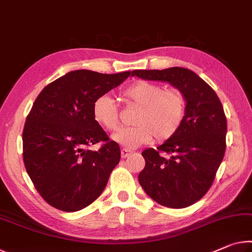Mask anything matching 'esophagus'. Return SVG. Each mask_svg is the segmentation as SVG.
Here are the masks:
<instances>
[{
	"label": "esophagus",
	"mask_w": 252,
	"mask_h": 252,
	"mask_svg": "<svg viewBox=\"0 0 252 252\" xmlns=\"http://www.w3.org/2000/svg\"><path fill=\"white\" fill-rule=\"evenodd\" d=\"M131 155V151H127L126 150V149H122L121 150V158L122 159H126V158H127Z\"/></svg>",
	"instance_id": "obj_1"
}]
</instances>
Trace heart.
Listing matches in <instances>:
<instances>
[{
	"mask_svg": "<svg viewBox=\"0 0 252 252\" xmlns=\"http://www.w3.org/2000/svg\"><path fill=\"white\" fill-rule=\"evenodd\" d=\"M126 103L139 106L133 125L125 127L112 139L126 149H135L151 142L153 136L158 142L173 138L186 118L187 102L183 93L178 89H165L160 84L140 80L132 83L121 92ZM92 116L97 125L108 131L119 127V110L112 99L101 95L92 106Z\"/></svg>",
	"mask_w": 252,
	"mask_h": 252,
	"instance_id": "obj_1",
	"label": "heart"
}]
</instances>
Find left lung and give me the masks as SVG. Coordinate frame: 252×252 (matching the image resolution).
<instances>
[{"mask_svg": "<svg viewBox=\"0 0 252 252\" xmlns=\"http://www.w3.org/2000/svg\"><path fill=\"white\" fill-rule=\"evenodd\" d=\"M143 80L168 82L186 97V118L181 129L158 150L142 152L146 167L139 182L161 206L181 209L201 199L210 189L225 151L227 119L217 93L193 71L185 67L134 70ZM165 152L170 158L162 157Z\"/></svg>", "mask_w": 252, "mask_h": 252, "instance_id": "1", "label": "left lung"}]
</instances>
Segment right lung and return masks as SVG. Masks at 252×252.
I'll list each match as a JSON object with an SVG mask.
<instances>
[{
  "label": "right lung",
  "instance_id": "obj_1",
  "mask_svg": "<svg viewBox=\"0 0 252 252\" xmlns=\"http://www.w3.org/2000/svg\"><path fill=\"white\" fill-rule=\"evenodd\" d=\"M130 74L71 71L46 85L34 101L23 130V161L50 206L79 211L104 190L121 152L94 121L92 106ZM97 142H104L97 152L85 149Z\"/></svg>",
  "mask_w": 252,
  "mask_h": 252
}]
</instances>
